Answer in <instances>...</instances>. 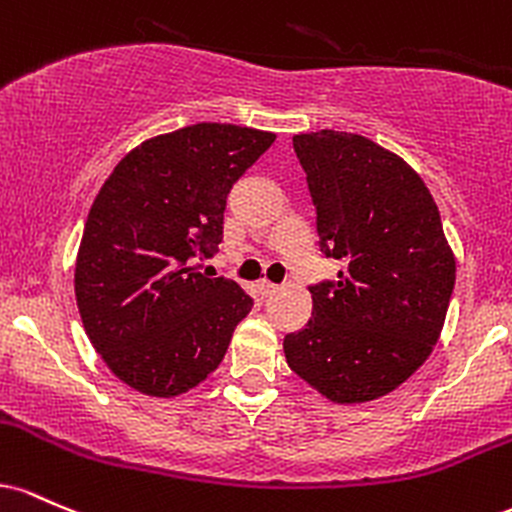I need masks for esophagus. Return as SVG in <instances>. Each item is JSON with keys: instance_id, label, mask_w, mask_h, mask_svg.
I'll use <instances>...</instances> for the list:
<instances>
[{"instance_id": "34e87169", "label": "esophagus", "mask_w": 512, "mask_h": 512, "mask_svg": "<svg viewBox=\"0 0 512 512\" xmlns=\"http://www.w3.org/2000/svg\"><path fill=\"white\" fill-rule=\"evenodd\" d=\"M258 290H261L263 297H271V295H275V292L280 290V287L275 285V283H268V280H261V285H258Z\"/></svg>"}]
</instances>
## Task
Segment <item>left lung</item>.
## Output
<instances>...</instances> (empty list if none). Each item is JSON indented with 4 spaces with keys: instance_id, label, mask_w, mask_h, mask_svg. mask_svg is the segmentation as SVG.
<instances>
[{
    "instance_id": "8db88e82",
    "label": "left lung",
    "mask_w": 512,
    "mask_h": 512,
    "mask_svg": "<svg viewBox=\"0 0 512 512\" xmlns=\"http://www.w3.org/2000/svg\"><path fill=\"white\" fill-rule=\"evenodd\" d=\"M317 212L319 249L336 280L309 285L312 319L287 333L290 370L336 404L384 396L409 380L438 341L455 256L426 183L363 135L292 137Z\"/></svg>"
}]
</instances>
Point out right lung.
Masks as SVG:
<instances>
[{"label":"right lung","mask_w":512,"mask_h":512,"mask_svg":"<svg viewBox=\"0 0 512 512\" xmlns=\"http://www.w3.org/2000/svg\"><path fill=\"white\" fill-rule=\"evenodd\" d=\"M273 132L198 123L135 147L86 217L74 292L89 341L132 389L188 392L225 358L254 307L234 280L208 278L227 195L273 145Z\"/></svg>","instance_id":"right-lung-1"}]
</instances>
